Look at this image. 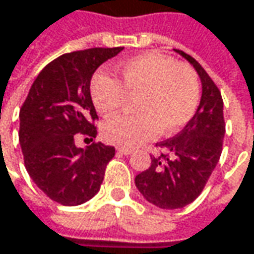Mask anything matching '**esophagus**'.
I'll use <instances>...</instances> for the list:
<instances>
[{
	"label": "esophagus",
	"instance_id": "esophagus-1",
	"mask_svg": "<svg viewBox=\"0 0 254 254\" xmlns=\"http://www.w3.org/2000/svg\"><path fill=\"white\" fill-rule=\"evenodd\" d=\"M116 150H118V152L124 154V155H129V154H132V152H133L132 148H125V147H118Z\"/></svg>",
	"mask_w": 254,
	"mask_h": 254
}]
</instances>
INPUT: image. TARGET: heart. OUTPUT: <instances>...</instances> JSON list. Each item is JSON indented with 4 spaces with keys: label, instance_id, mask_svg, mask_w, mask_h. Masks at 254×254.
Returning a JSON list of instances; mask_svg holds the SVG:
<instances>
[{
    "label": "heart",
    "instance_id": "heart-1",
    "mask_svg": "<svg viewBox=\"0 0 254 254\" xmlns=\"http://www.w3.org/2000/svg\"><path fill=\"white\" fill-rule=\"evenodd\" d=\"M122 84L103 74L91 82V99L100 115L118 113L127 99L135 115L110 118L102 125L104 141L119 147H135L158 132L172 135L193 116L199 100L195 69L173 58L145 54L119 68Z\"/></svg>",
    "mask_w": 254,
    "mask_h": 254
}]
</instances>
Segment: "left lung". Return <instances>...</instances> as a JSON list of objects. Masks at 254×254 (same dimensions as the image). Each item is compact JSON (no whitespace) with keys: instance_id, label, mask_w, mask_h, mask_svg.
Listing matches in <instances>:
<instances>
[{"instance_id":"1","label":"left lung","mask_w":254,"mask_h":254,"mask_svg":"<svg viewBox=\"0 0 254 254\" xmlns=\"http://www.w3.org/2000/svg\"><path fill=\"white\" fill-rule=\"evenodd\" d=\"M174 52L193 65L202 96L193 118L176 136L157 144L161 154L151 155L150 167L135 177L141 195L161 209L183 208L200 195L218 164L225 135L218 87L196 59L179 49Z\"/></svg>"}]
</instances>
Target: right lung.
I'll use <instances>...</instances> for the list:
<instances>
[{
	"instance_id": "obj_1",
	"label": "right lung",
	"mask_w": 254,
	"mask_h": 254,
	"mask_svg": "<svg viewBox=\"0 0 254 254\" xmlns=\"http://www.w3.org/2000/svg\"><path fill=\"white\" fill-rule=\"evenodd\" d=\"M124 48H91L49 62L20 109L18 139L24 166L36 186L61 205L75 206L100 190L115 147H75L74 136L96 138L97 113L90 94L94 71Z\"/></svg>"
}]
</instances>
